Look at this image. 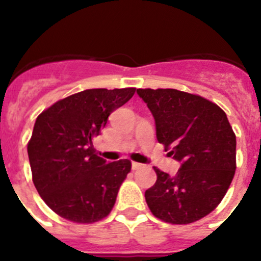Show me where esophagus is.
Listing matches in <instances>:
<instances>
[{
    "label": "esophagus",
    "mask_w": 261,
    "mask_h": 261,
    "mask_svg": "<svg viewBox=\"0 0 261 261\" xmlns=\"http://www.w3.org/2000/svg\"><path fill=\"white\" fill-rule=\"evenodd\" d=\"M131 167H133L134 170H136V169H140V168H143V164H140V163H135V162H134L133 164H131Z\"/></svg>",
    "instance_id": "34e87169"
}]
</instances>
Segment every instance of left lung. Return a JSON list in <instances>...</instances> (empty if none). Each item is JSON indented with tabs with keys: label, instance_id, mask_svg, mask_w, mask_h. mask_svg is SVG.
<instances>
[{
	"label": "left lung",
	"instance_id": "left-lung-1",
	"mask_svg": "<svg viewBox=\"0 0 261 261\" xmlns=\"http://www.w3.org/2000/svg\"><path fill=\"white\" fill-rule=\"evenodd\" d=\"M156 139L180 163L175 175L154 168L145 199L155 217L175 225L201 220L225 197L236 170V136L216 103L178 89H138Z\"/></svg>",
	"mask_w": 261,
	"mask_h": 261
}]
</instances>
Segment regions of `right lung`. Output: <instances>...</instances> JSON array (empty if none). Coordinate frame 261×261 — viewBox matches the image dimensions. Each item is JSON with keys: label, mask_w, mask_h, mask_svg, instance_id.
<instances>
[{"label": "right lung", "mask_w": 261, "mask_h": 261, "mask_svg": "<svg viewBox=\"0 0 261 261\" xmlns=\"http://www.w3.org/2000/svg\"><path fill=\"white\" fill-rule=\"evenodd\" d=\"M135 89H86L60 99L36 118L28 145L33 181L60 217L92 223L111 212L131 162L107 163L94 154L93 139Z\"/></svg>", "instance_id": "right-lung-1"}]
</instances>
